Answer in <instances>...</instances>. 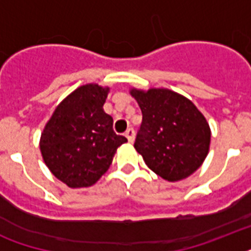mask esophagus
Segmentation results:
<instances>
[{
    "label": "esophagus",
    "instance_id": "1",
    "mask_svg": "<svg viewBox=\"0 0 251 251\" xmlns=\"http://www.w3.org/2000/svg\"><path fill=\"white\" fill-rule=\"evenodd\" d=\"M125 137L127 138V141L129 142H134V137H135V130L133 127H129V129L126 130Z\"/></svg>",
    "mask_w": 251,
    "mask_h": 251
}]
</instances>
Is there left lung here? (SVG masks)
Returning <instances> with one entry per match:
<instances>
[{
  "label": "left lung",
  "instance_id": "1",
  "mask_svg": "<svg viewBox=\"0 0 251 251\" xmlns=\"http://www.w3.org/2000/svg\"><path fill=\"white\" fill-rule=\"evenodd\" d=\"M142 110L134 147L147 167L168 181L194 173L206 159L211 130L197 106L171 90H131Z\"/></svg>",
  "mask_w": 251,
  "mask_h": 251
}]
</instances>
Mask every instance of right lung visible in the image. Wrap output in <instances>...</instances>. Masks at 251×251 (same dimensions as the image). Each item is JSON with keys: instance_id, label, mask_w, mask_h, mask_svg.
<instances>
[{"instance_id": "1", "label": "right lung", "mask_w": 251, "mask_h": 251, "mask_svg": "<svg viewBox=\"0 0 251 251\" xmlns=\"http://www.w3.org/2000/svg\"><path fill=\"white\" fill-rule=\"evenodd\" d=\"M108 91L98 84L76 88L57 106L41 134L45 164L69 187L94 185L127 142L114 133L113 118L102 109Z\"/></svg>"}]
</instances>
